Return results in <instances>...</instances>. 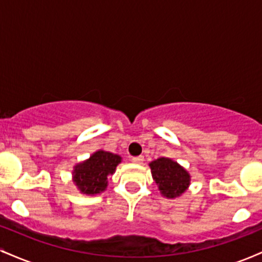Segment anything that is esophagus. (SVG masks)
Listing matches in <instances>:
<instances>
[{
  "label": "esophagus",
  "instance_id": "1",
  "mask_svg": "<svg viewBox=\"0 0 262 262\" xmlns=\"http://www.w3.org/2000/svg\"><path fill=\"white\" fill-rule=\"evenodd\" d=\"M144 161V156H135V158H132V162H134V164H143Z\"/></svg>",
  "mask_w": 262,
  "mask_h": 262
}]
</instances>
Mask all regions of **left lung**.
<instances>
[{
	"instance_id": "1",
	"label": "left lung",
	"mask_w": 262,
	"mask_h": 262,
	"mask_svg": "<svg viewBox=\"0 0 262 262\" xmlns=\"http://www.w3.org/2000/svg\"><path fill=\"white\" fill-rule=\"evenodd\" d=\"M152 179L164 197H180L188 188L191 176L180 164L169 158H159L149 164Z\"/></svg>"
}]
</instances>
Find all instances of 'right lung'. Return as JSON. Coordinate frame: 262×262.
I'll return each mask as SVG.
<instances>
[{"label":"right lung","mask_w":262,"mask_h":262,"mask_svg":"<svg viewBox=\"0 0 262 262\" xmlns=\"http://www.w3.org/2000/svg\"><path fill=\"white\" fill-rule=\"evenodd\" d=\"M122 158L104 150H98L90 159L74 167L73 181L81 193L97 194L107 188L108 176L113 175Z\"/></svg>","instance_id":"1"}]
</instances>
